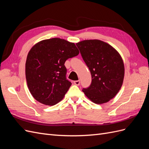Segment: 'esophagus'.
<instances>
[{
    "label": "esophagus",
    "instance_id": "obj_1",
    "mask_svg": "<svg viewBox=\"0 0 149 149\" xmlns=\"http://www.w3.org/2000/svg\"><path fill=\"white\" fill-rule=\"evenodd\" d=\"M74 84L75 85H77V86H79V84H80V81L79 80H77V81H74Z\"/></svg>",
    "mask_w": 149,
    "mask_h": 149
}]
</instances>
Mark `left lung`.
<instances>
[{
    "mask_svg": "<svg viewBox=\"0 0 149 149\" xmlns=\"http://www.w3.org/2000/svg\"><path fill=\"white\" fill-rule=\"evenodd\" d=\"M76 45L92 78L90 86L82 89L83 92L95 104L109 102L118 93L123 83V58L114 47L100 40H85Z\"/></svg>",
    "mask_w": 149,
    "mask_h": 149,
    "instance_id": "8db88e82",
    "label": "left lung"
}]
</instances>
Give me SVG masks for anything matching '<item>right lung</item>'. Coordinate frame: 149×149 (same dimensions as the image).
<instances>
[{"label":"right lung","mask_w":149,"mask_h":149,"mask_svg":"<svg viewBox=\"0 0 149 149\" xmlns=\"http://www.w3.org/2000/svg\"><path fill=\"white\" fill-rule=\"evenodd\" d=\"M79 53L74 43L59 38L34 45L25 63L26 83L34 99L47 106L55 105L63 100L71 85L66 78L65 63Z\"/></svg>","instance_id":"obj_1"}]
</instances>
